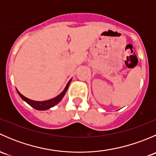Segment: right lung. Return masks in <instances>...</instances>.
<instances>
[{
	"label": "right lung",
	"mask_w": 156,
	"mask_h": 156,
	"mask_svg": "<svg viewBox=\"0 0 156 156\" xmlns=\"http://www.w3.org/2000/svg\"><path fill=\"white\" fill-rule=\"evenodd\" d=\"M71 81H72V79L69 81L68 84H67L64 90L62 91V92L59 95H58L57 97H54V98H53V99H50V100H46V101H34V100H30V99L27 98V97H24V96H23V94H20V93L17 90H17V92H18L19 95L20 96V97H21V98L23 99L24 101H26L28 104L30 105L31 107H33L37 110H47V109H49L50 108L53 107V106H54L55 105H56L58 103H59V102L62 100V97H64V95H65L66 93L67 90H68L69 85V84H70Z\"/></svg>",
	"instance_id": "right-lung-1"
}]
</instances>
